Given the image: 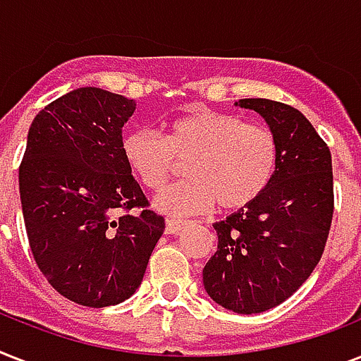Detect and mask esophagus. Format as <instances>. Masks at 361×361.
<instances>
[{
	"label": "esophagus",
	"instance_id": "esophagus-1",
	"mask_svg": "<svg viewBox=\"0 0 361 361\" xmlns=\"http://www.w3.org/2000/svg\"><path fill=\"white\" fill-rule=\"evenodd\" d=\"M185 226V221H180V219H166V234H178Z\"/></svg>",
	"mask_w": 361,
	"mask_h": 361
}]
</instances>
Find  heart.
<instances>
[{
	"label": "heart",
	"instance_id": "heart-1",
	"mask_svg": "<svg viewBox=\"0 0 361 361\" xmlns=\"http://www.w3.org/2000/svg\"><path fill=\"white\" fill-rule=\"evenodd\" d=\"M121 155L142 185L163 191L178 164L187 181L157 198L164 214L185 217L209 209L249 208L274 181L279 140L264 123H247L234 114L195 109L166 123L164 138L130 130L121 138Z\"/></svg>",
	"mask_w": 361,
	"mask_h": 361
}]
</instances>
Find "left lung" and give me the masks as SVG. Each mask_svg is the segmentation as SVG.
Masks as SVG:
<instances>
[{
  "label": "left lung",
  "mask_w": 361,
  "mask_h": 361,
  "mask_svg": "<svg viewBox=\"0 0 361 361\" xmlns=\"http://www.w3.org/2000/svg\"><path fill=\"white\" fill-rule=\"evenodd\" d=\"M279 140V164L262 197L215 223L217 251L204 266L215 303L252 314L277 307L313 274L334 217L331 153L311 121L290 104L241 99Z\"/></svg>",
  "instance_id": "obj_1"
}]
</instances>
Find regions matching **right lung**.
Returning <instances> with one entry per match:
<instances>
[{
  "label": "right lung",
  "instance_id": "obj_1",
  "mask_svg": "<svg viewBox=\"0 0 361 361\" xmlns=\"http://www.w3.org/2000/svg\"><path fill=\"white\" fill-rule=\"evenodd\" d=\"M135 109L99 87L61 95L35 116L20 163L37 266L54 290L86 307L133 296L164 231L121 155V127Z\"/></svg>",
  "mask_w": 361,
  "mask_h": 361
}]
</instances>
